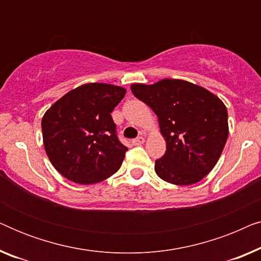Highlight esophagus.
<instances>
[{
    "mask_svg": "<svg viewBox=\"0 0 261 261\" xmlns=\"http://www.w3.org/2000/svg\"><path fill=\"white\" fill-rule=\"evenodd\" d=\"M145 142V138L144 137H139L137 139H134V140H132V144L134 146H138V145H142Z\"/></svg>",
    "mask_w": 261,
    "mask_h": 261,
    "instance_id": "esophagus-1",
    "label": "esophagus"
}]
</instances>
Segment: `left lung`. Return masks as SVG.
<instances>
[{"label":"left lung","instance_id":"obj_1","mask_svg":"<svg viewBox=\"0 0 261 261\" xmlns=\"http://www.w3.org/2000/svg\"><path fill=\"white\" fill-rule=\"evenodd\" d=\"M130 89L155 113L165 139V154L154 165L158 177L174 185L202 180L219 162L229 133L224 103L184 80L134 83Z\"/></svg>","mask_w":261,"mask_h":261}]
</instances>
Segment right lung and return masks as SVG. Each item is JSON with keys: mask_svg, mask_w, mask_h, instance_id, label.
Listing matches in <instances>:
<instances>
[{"mask_svg": "<svg viewBox=\"0 0 261 261\" xmlns=\"http://www.w3.org/2000/svg\"><path fill=\"white\" fill-rule=\"evenodd\" d=\"M126 89L87 83L72 89L46 110L42 141L49 162L77 184H96L120 169L127 151L116 137L110 113Z\"/></svg>", "mask_w": 261, "mask_h": 261, "instance_id": "add662e5", "label": "right lung"}]
</instances>
